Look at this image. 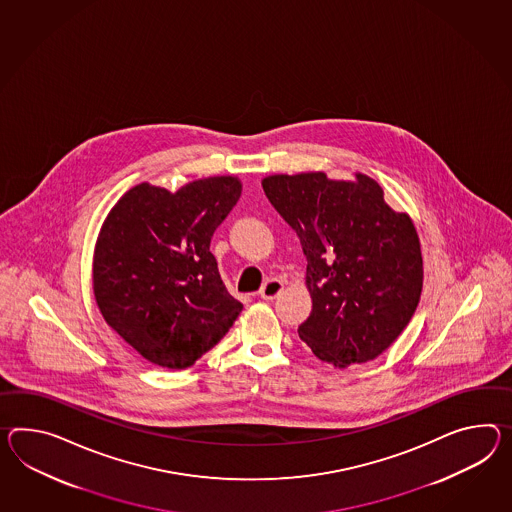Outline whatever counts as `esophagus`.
<instances>
[{"instance_id":"34e87169","label":"esophagus","mask_w":512,"mask_h":512,"mask_svg":"<svg viewBox=\"0 0 512 512\" xmlns=\"http://www.w3.org/2000/svg\"><path fill=\"white\" fill-rule=\"evenodd\" d=\"M281 290H283V281L281 279H268L262 285L261 290H259V296H261L262 300L272 301L281 294Z\"/></svg>"}]
</instances>
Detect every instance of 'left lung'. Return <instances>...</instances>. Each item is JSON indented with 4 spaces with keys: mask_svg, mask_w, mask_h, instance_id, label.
I'll list each match as a JSON object with an SVG mask.
<instances>
[{
    "mask_svg": "<svg viewBox=\"0 0 512 512\" xmlns=\"http://www.w3.org/2000/svg\"><path fill=\"white\" fill-rule=\"evenodd\" d=\"M266 198L300 238L311 316L298 327L312 353L338 368L372 361L399 337L424 281L420 240L366 175H270Z\"/></svg>",
    "mask_w": 512,
    "mask_h": 512,
    "instance_id": "obj_1",
    "label": "left lung"
}]
</instances>
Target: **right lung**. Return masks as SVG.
I'll use <instances>...</instances> for the list:
<instances>
[{
    "label": "right lung",
    "instance_id": "right-lung-1",
    "mask_svg": "<svg viewBox=\"0 0 512 512\" xmlns=\"http://www.w3.org/2000/svg\"><path fill=\"white\" fill-rule=\"evenodd\" d=\"M235 177L175 194L142 183L109 212L94 253L105 322L157 366L183 370L214 348L242 311L225 288L211 238L240 198Z\"/></svg>",
    "mask_w": 512,
    "mask_h": 512
}]
</instances>
